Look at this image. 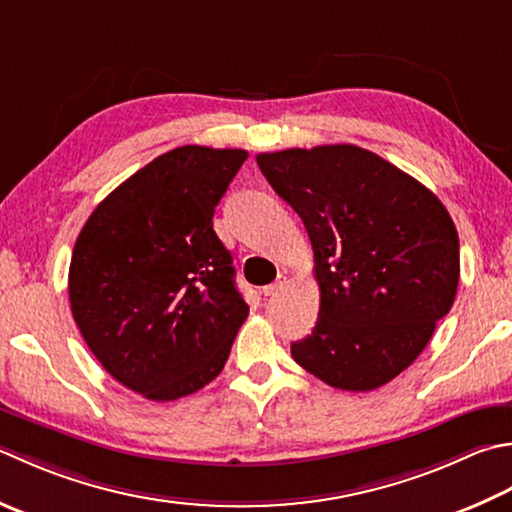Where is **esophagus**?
<instances>
[{
	"label": "esophagus",
	"instance_id": "34e87169",
	"mask_svg": "<svg viewBox=\"0 0 512 512\" xmlns=\"http://www.w3.org/2000/svg\"><path fill=\"white\" fill-rule=\"evenodd\" d=\"M284 286H286V275H279L273 284H268V286L262 288V293H264V295H275V293H279V290H282Z\"/></svg>",
	"mask_w": 512,
	"mask_h": 512
}]
</instances>
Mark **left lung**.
Instances as JSON below:
<instances>
[{
	"label": "left lung",
	"instance_id": "obj_1",
	"mask_svg": "<svg viewBox=\"0 0 512 512\" xmlns=\"http://www.w3.org/2000/svg\"><path fill=\"white\" fill-rule=\"evenodd\" d=\"M308 230L319 284L313 333L290 355L328 386L364 393L415 362L459 284V237L437 195L353 144L257 155Z\"/></svg>",
	"mask_w": 512,
	"mask_h": 512
}]
</instances>
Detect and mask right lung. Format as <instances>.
<instances>
[{"label": "right lung", "mask_w": 512, "mask_h": 512, "mask_svg": "<svg viewBox=\"0 0 512 512\" xmlns=\"http://www.w3.org/2000/svg\"><path fill=\"white\" fill-rule=\"evenodd\" d=\"M242 148L179 146L119 184L84 224L68 270L75 324L119 384L153 402L222 373L248 304L213 230Z\"/></svg>", "instance_id": "obj_1"}]
</instances>
